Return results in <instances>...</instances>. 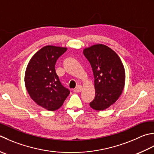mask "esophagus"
<instances>
[{
    "mask_svg": "<svg viewBox=\"0 0 154 154\" xmlns=\"http://www.w3.org/2000/svg\"><path fill=\"white\" fill-rule=\"evenodd\" d=\"M82 91V86L81 85H78L76 88L74 89V91L76 93H79Z\"/></svg>",
    "mask_w": 154,
    "mask_h": 154,
    "instance_id": "1",
    "label": "esophagus"
}]
</instances>
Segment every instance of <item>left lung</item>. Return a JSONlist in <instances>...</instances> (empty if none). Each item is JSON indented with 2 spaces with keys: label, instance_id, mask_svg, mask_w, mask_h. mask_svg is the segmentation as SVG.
I'll list each match as a JSON object with an SVG mask.
<instances>
[{
  "label": "left lung",
  "instance_id": "1",
  "mask_svg": "<svg viewBox=\"0 0 154 154\" xmlns=\"http://www.w3.org/2000/svg\"><path fill=\"white\" fill-rule=\"evenodd\" d=\"M83 53L94 76L95 96L90 106L97 111L106 109L116 103L124 89V66L115 51L103 44L85 48Z\"/></svg>",
  "mask_w": 154,
  "mask_h": 154
}]
</instances>
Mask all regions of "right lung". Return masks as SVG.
Listing matches in <instances>:
<instances>
[{"label":"right lung","instance_id":"right-lung-1","mask_svg":"<svg viewBox=\"0 0 154 154\" xmlns=\"http://www.w3.org/2000/svg\"><path fill=\"white\" fill-rule=\"evenodd\" d=\"M67 47L47 45L38 50L27 65L25 74L26 89L39 106L49 111L59 109L70 93L60 83L55 63Z\"/></svg>","mask_w":154,"mask_h":154}]
</instances>
